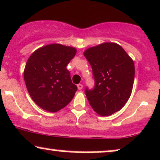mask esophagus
<instances>
[{"label": "esophagus", "instance_id": "1", "mask_svg": "<svg viewBox=\"0 0 160 160\" xmlns=\"http://www.w3.org/2000/svg\"><path fill=\"white\" fill-rule=\"evenodd\" d=\"M78 88L79 90H81L82 88V84H78Z\"/></svg>", "mask_w": 160, "mask_h": 160}]
</instances>
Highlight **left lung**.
<instances>
[{
	"instance_id": "left-lung-1",
	"label": "left lung",
	"mask_w": 160,
	"mask_h": 160,
	"mask_svg": "<svg viewBox=\"0 0 160 160\" xmlns=\"http://www.w3.org/2000/svg\"><path fill=\"white\" fill-rule=\"evenodd\" d=\"M83 54L95 79L93 89H85L89 104L102 116L119 111L131 95L135 76L132 59L122 46L112 42L89 48Z\"/></svg>"
}]
</instances>
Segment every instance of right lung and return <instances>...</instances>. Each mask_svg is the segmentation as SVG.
Masks as SVG:
<instances>
[{
    "label": "right lung",
    "mask_w": 160,
    "mask_h": 160,
    "mask_svg": "<svg viewBox=\"0 0 160 160\" xmlns=\"http://www.w3.org/2000/svg\"><path fill=\"white\" fill-rule=\"evenodd\" d=\"M76 48L60 44L40 48L29 57L24 71L26 87L38 107L55 112L70 103L78 90L66 68Z\"/></svg>",
    "instance_id": "obj_1"
}]
</instances>
